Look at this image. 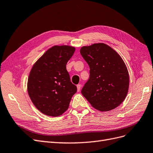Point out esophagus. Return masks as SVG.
<instances>
[{"mask_svg": "<svg viewBox=\"0 0 153 153\" xmlns=\"http://www.w3.org/2000/svg\"><path fill=\"white\" fill-rule=\"evenodd\" d=\"M81 87H82V85H81L80 84H78V85H76V87H77V91H78V92H79V91H80Z\"/></svg>", "mask_w": 153, "mask_h": 153, "instance_id": "obj_1", "label": "esophagus"}]
</instances>
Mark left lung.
Masks as SVG:
<instances>
[{
  "label": "left lung",
  "mask_w": 153,
  "mask_h": 153,
  "mask_svg": "<svg viewBox=\"0 0 153 153\" xmlns=\"http://www.w3.org/2000/svg\"><path fill=\"white\" fill-rule=\"evenodd\" d=\"M80 52L90 68V77L82 88V95L100 111L117 108L129 89V73L123 59L103 43L84 46Z\"/></svg>",
  "instance_id": "obj_1"
}]
</instances>
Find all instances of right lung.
Segmentation results:
<instances>
[{
    "label": "right lung",
    "instance_id": "add662e5",
    "mask_svg": "<svg viewBox=\"0 0 153 153\" xmlns=\"http://www.w3.org/2000/svg\"><path fill=\"white\" fill-rule=\"evenodd\" d=\"M75 48L55 45L37 61L30 71L27 91L34 105L41 113L52 117L68 110L77 88L66 70V64Z\"/></svg>",
    "mask_w": 153,
    "mask_h": 153
}]
</instances>
